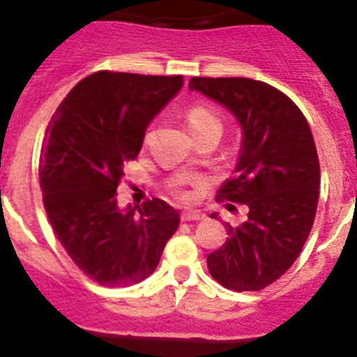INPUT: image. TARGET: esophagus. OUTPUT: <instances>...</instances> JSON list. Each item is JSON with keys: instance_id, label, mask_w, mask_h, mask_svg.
Returning a JSON list of instances; mask_svg holds the SVG:
<instances>
[{"instance_id": "34e87169", "label": "esophagus", "mask_w": 357, "mask_h": 357, "mask_svg": "<svg viewBox=\"0 0 357 357\" xmlns=\"http://www.w3.org/2000/svg\"><path fill=\"white\" fill-rule=\"evenodd\" d=\"M204 218H206V214L200 213V211H184L182 213V222H198Z\"/></svg>"}]
</instances>
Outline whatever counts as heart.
Here are the masks:
<instances>
[{
    "label": "heart",
    "mask_w": 357,
    "mask_h": 357,
    "mask_svg": "<svg viewBox=\"0 0 357 357\" xmlns=\"http://www.w3.org/2000/svg\"><path fill=\"white\" fill-rule=\"evenodd\" d=\"M185 123L193 137H198L207 132H220L222 134V119L211 107L197 105L185 112Z\"/></svg>",
    "instance_id": "b5f03b06"
}]
</instances>
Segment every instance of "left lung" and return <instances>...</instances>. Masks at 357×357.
Returning a JSON list of instances; mask_svg holds the SVG:
<instances>
[{
    "label": "left lung",
    "instance_id": "8db88e82",
    "mask_svg": "<svg viewBox=\"0 0 357 357\" xmlns=\"http://www.w3.org/2000/svg\"><path fill=\"white\" fill-rule=\"evenodd\" d=\"M189 89L225 107L241 128L232 178L218 198L245 204L248 218L227 225L229 238L207 255V268L225 288L257 291L288 272L313 227L320 189L313 134L301 109L264 82L195 77Z\"/></svg>",
    "mask_w": 357,
    "mask_h": 357
}]
</instances>
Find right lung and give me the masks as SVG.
<instances>
[{
	"label": "right lung",
	"mask_w": 357,
	"mask_h": 357,
	"mask_svg": "<svg viewBox=\"0 0 357 357\" xmlns=\"http://www.w3.org/2000/svg\"><path fill=\"white\" fill-rule=\"evenodd\" d=\"M182 85V77L94 73L69 91L50 121L39 166L44 207L69 257L98 284L146 279L178 229V213L164 200L121 209L116 195L148 125Z\"/></svg>",
	"instance_id": "add662e5"
}]
</instances>
